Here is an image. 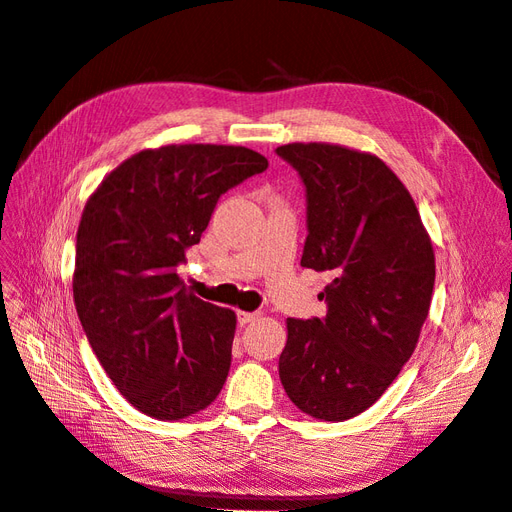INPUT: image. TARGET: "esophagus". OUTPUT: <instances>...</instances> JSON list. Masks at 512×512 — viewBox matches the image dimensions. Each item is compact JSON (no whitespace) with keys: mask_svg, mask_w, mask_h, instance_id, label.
I'll use <instances>...</instances> for the list:
<instances>
[{"mask_svg":"<svg viewBox=\"0 0 512 512\" xmlns=\"http://www.w3.org/2000/svg\"><path fill=\"white\" fill-rule=\"evenodd\" d=\"M258 318V314L256 312H237V320H239V324H250V322H254Z\"/></svg>","mask_w":512,"mask_h":512,"instance_id":"34e87169","label":"esophagus"}]
</instances>
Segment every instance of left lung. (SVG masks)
Here are the masks:
<instances>
[{"instance_id":"1","label":"left lung","mask_w":512,"mask_h":512,"mask_svg":"<svg viewBox=\"0 0 512 512\" xmlns=\"http://www.w3.org/2000/svg\"><path fill=\"white\" fill-rule=\"evenodd\" d=\"M307 190L301 265L333 273L322 320L288 318L280 380L318 421L374 406L412 356L429 314L436 256L408 188L378 156L335 143L277 147Z\"/></svg>"}]
</instances>
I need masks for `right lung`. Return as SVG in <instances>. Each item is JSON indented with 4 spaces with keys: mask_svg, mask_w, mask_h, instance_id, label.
Wrapping results in <instances>:
<instances>
[{
    "mask_svg": "<svg viewBox=\"0 0 512 512\" xmlns=\"http://www.w3.org/2000/svg\"><path fill=\"white\" fill-rule=\"evenodd\" d=\"M269 166L235 145L143 149L89 196L72 292L100 365L130 404L160 421L205 410L230 369L237 314L181 284L218 198Z\"/></svg>",
    "mask_w": 512,
    "mask_h": 512,
    "instance_id": "right-lung-1",
    "label": "right lung"
}]
</instances>
